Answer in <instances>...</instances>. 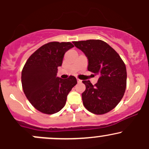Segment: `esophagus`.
<instances>
[{
	"mask_svg": "<svg viewBox=\"0 0 149 149\" xmlns=\"http://www.w3.org/2000/svg\"><path fill=\"white\" fill-rule=\"evenodd\" d=\"M77 82H78V83H82V80H80V79H77Z\"/></svg>",
	"mask_w": 149,
	"mask_h": 149,
	"instance_id": "esophagus-1",
	"label": "esophagus"
}]
</instances>
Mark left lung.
<instances>
[{
	"label": "left lung",
	"mask_w": 149,
	"mask_h": 149,
	"mask_svg": "<svg viewBox=\"0 0 149 149\" xmlns=\"http://www.w3.org/2000/svg\"><path fill=\"white\" fill-rule=\"evenodd\" d=\"M88 59L89 71L99 75L93 85L83 80L86 89L82 94L83 105L92 113L101 115L113 109L123 97L127 83L126 66L119 54L101 40L73 42Z\"/></svg>",
	"instance_id": "left-lung-1"
}]
</instances>
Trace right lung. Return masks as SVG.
Wrapping results in <instances>:
<instances>
[{
  "label": "right lung",
  "instance_id": "1",
  "mask_svg": "<svg viewBox=\"0 0 149 149\" xmlns=\"http://www.w3.org/2000/svg\"><path fill=\"white\" fill-rule=\"evenodd\" d=\"M74 47L69 42H50L30 56L22 71L24 92L39 111L55 113L66 104L67 95L77 84L74 76L66 79L57 76L66 51Z\"/></svg>",
  "mask_w": 149,
  "mask_h": 149
}]
</instances>
